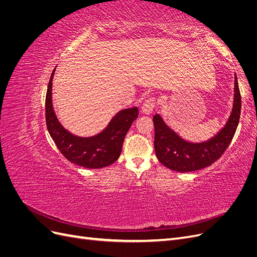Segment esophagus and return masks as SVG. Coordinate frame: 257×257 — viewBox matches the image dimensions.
<instances>
[{
  "label": "esophagus",
  "instance_id": "esophagus-1",
  "mask_svg": "<svg viewBox=\"0 0 257 257\" xmlns=\"http://www.w3.org/2000/svg\"><path fill=\"white\" fill-rule=\"evenodd\" d=\"M155 107V98H149L142 106V112L144 114H151Z\"/></svg>",
  "mask_w": 257,
  "mask_h": 257
}]
</instances>
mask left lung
I'll use <instances>...</instances> for the list:
<instances>
[{"label": "left lung", "instance_id": "left-lung-1", "mask_svg": "<svg viewBox=\"0 0 257 257\" xmlns=\"http://www.w3.org/2000/svg\"><path fill=\"white\" fill-rule=\"evenodd\" d=\"M241 96L235 74L234 103L225 125L206 142L192 143L183 139L170 128L162 115L153 116L154 149L158 160L167 168L179 173H190L208 167L226 150L234 137L240 119Z\"/></svg>", "mask_w": 257, "mask_h": 257}]
</instances>
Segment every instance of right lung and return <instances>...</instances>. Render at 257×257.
<instances>
[{
	"mask_svg": "<svg viewBox=\"0 0 257 257\" xmlns=\"http://www.w3.org/2000/svg\"><path fill=\"white\" fill-rule=\"evenodd\" d=\"M52 71L46 94V124L51 138L61 153L76 165L97 169L111 165L119 159L124 138L138 116V108L122 109L112 116L108 125L100 133L81 137L72 134L60 123L52 105Z\"/></svg>",
	"mask_w": 257,
	"mask_h": 257,
	"instance_id": "add662e5",
	"label": "right lung"
}]
</instances>
